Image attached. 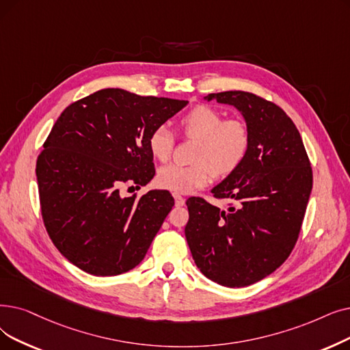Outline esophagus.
Instances as JSON below:
<instances>
[{
	"label": "esophagus",
	"instance_id": "34e87169",
	"mask_svg": "<svg viewBox=\"0 0 350 350\" xmlns=\"http://www.w3.org/2000/svg\"><path fill=\"white\" fill-rule=\"evenodd\" d=\"M173 197H174V203H176V206H177V207H180V206H185L186 199H185L183 196H180V194L174 193V194H173Z\"/></svg>",
	"mask_w": 350,
	"mask_h": 350
}]
</instances>
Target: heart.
<instances>
[{"label": "heart", "mask_w": 350, "mask_h": 350, "mask_svg": "<svg viewBox=\"0 0 350 350\" xmlns=\"http://www.w3.org/2000/svg\"><path fill=\"white\" fill-rule=\"evenodd\" d=\"M181 137L197 140L194 164H169L157 173V185L174 193H190L204 187L211 176L223 178L234 173L245 161L250 147V133L245 121L226 118L223 114L199 104L178 120ZM148 150L159 161H167L174 151V134L157 126L148 135Z\"/></svg>", "instance_id": "1"}]
</instances>
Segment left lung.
<instances>
[{"mask_svg":"<svg viewBox=\"0 0 350 350\" xmlns=\"http://www.w3.org/2000/svg\"><path fill=\"white\" fill-rule=\"evenodd\" d=\"M230 104L250 133L239 169L211 190L234 204L221 210L202 197L186 202V239L196 266L227 287H245L269 276L292 253L313 185L300 133L279 105L247 91L204 97Z\"/></svg>","mask_w":350,"mask_h":350,"instance_id":"left-lung-1","label":"left lung"}]
</instances>
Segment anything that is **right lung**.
<instances>
[{
	"label": "right lung",
	"mask_w": 350,
	"mask_h": 350,
	"mask_svg": "<svg viewBox=\"0 0 350 350\" xmlns=\"http://www.w3.org/2000/svg\"><path fill=\"white\" fill-rule=\"evenodd\" d=\"M187 101L104 88L70 104L37 159L41 215L54 246L94 276L137 266L174 206L167 190L123 197L154 177L151 130Z\"/></svg>",
	"instance_id": "obj_1"
}]
</instances>
